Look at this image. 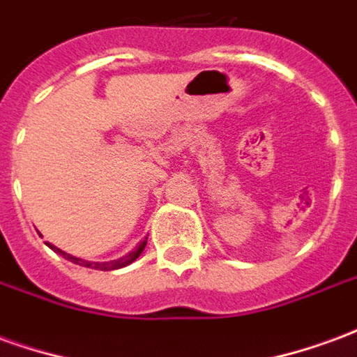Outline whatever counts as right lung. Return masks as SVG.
Wrapping results in <instances>:
<instances>
[{
  "mask_svg": "<svg viewBox=\"0 0 357 357\" xmlns=\"http://www.w3.org/2000/svg\"><path fill=\"white\" fill-rule=\"evenodd\" d=\"M50 245V243H47ZM147 247V237L141 241L137 247L133 248L130 255H126L124 258H120V260H112V262H88V260H82V258H76V256H70L66 255V252H63L61 248L53 247V245H50L51 250H55L57 255H61L65 260H68V262L73 264H78V266H84V268H91V269H101V271H110V269H120L124 268V266H128V264H132L133 260H137L139 258V255L143 252V248Z\"/></svg>",
  "mask_w": 357,
  "mask_h": 357,
  "instance_id": "right-lung-1",
  "label": "right lung"
}]
</instances>
